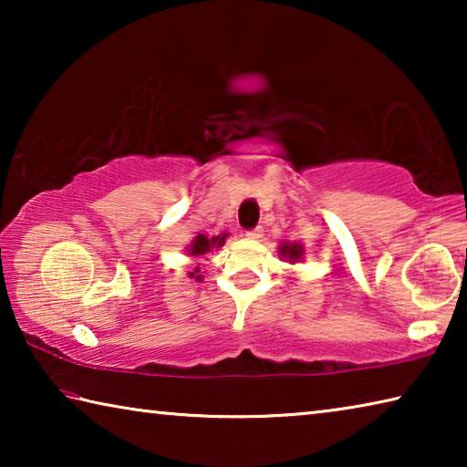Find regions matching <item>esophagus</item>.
Masks as SVG:
<instances>
[{"label":"esophagus","mask_w":467,"mask_h":467,"mask_svg":"<svg viewBox=\"0 0 467 467\" xmlns=\"http://www.w3.org/2000/svg\"><path fill=\"white\" fill-rule=\"evenodd\" d=\"M264 236V228L262 226H257V228H253V231H249L247 233V239H253V241H259Z\"/></svg>","instance_id":"34e87169"}]
</instances>
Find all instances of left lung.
Segmentation results:
<instances>
[{
	"label": "left lung",
	"mask_w": 467,
	"mask_h": 467,
	"mask_svg": "<svg viewBox=\"0 0 467 467\" xmlns=\"http://www.w3.org/2000/svg\"><path fill=\"white\" fill-rule=\"evenodd\" d=\"M278 253H280V257L284 259V262L295 265L298 262H303L305 244L303 243H280Z\"/></svg>",
	"instance_id": "obj_1"
}]
</instances>
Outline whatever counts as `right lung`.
I'll use <instances>...</instances> for the list:
<instances>
[{
	"label": "right lung",
	"instance_id": "obj_1",
	"mask_svg": "<svg viewBox=\"0 0 467 467\" xmlns=\"http://www.w3.org/2000/svg\"><path fill=\"white\" fill-rule=\"evenodd\" d=\"M226 236H228V233H220V234H214V236H208V234L200 233L197 236H193L192 243L187 244L185 253L189 257H203V255H208L210 251L223 247ZM187 275H189V278H195L197 282L203 280V275L200 274V267H195L193 272H187Z\"/></svg>",
	"mask_w": 467,
	"mask_h": 467
}]
</instances>
